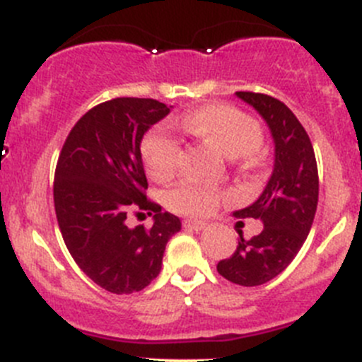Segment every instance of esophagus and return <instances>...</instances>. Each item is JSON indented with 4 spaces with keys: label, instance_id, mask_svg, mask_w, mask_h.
Masks as SVG:
<instances>
[{
    "label": "esophagus",
    "instance_id": "esophagus-1",
    "mask_svg": "<svg viewBox=\"0 0 362 362\" xmlns=\"http://www.w3.org/2000/svg\"><path fill=\"white\" fill-rule=\"evenodd\" d=\"M184 226L189 229H194V231H202V229L206 228V222L198 221V218H185Z\"/></svg>",
    "mask_w": 362,
    "mask_h": 362
}]
</instances>
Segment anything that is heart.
<instances>
[{"mask_svg":"<svg viewBox=\"0 0 362 362\" xmlns=\"http://www.w3.org/2000/svg\"><path fill=\"white\" fill-rule=\"evenodd\" d=\"M177 126L185 133L215 145L228 158L249 156L262 144V129L257 120L231 105H206L180 117ZM180 154V141L166 126L154 127L141 144V158L147 173L158 182L173 177ZM218 198V189L194 178H185L168 192L166 203L178 214L206 215L217 206Z\"/></svg>","mask_w":362,"mask_h":362,"instance_id":"1","label":"heart"}]
</instances>
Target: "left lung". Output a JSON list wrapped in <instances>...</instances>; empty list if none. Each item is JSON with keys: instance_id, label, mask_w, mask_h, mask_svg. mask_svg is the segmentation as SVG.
Listing matches in <instances>:
<instances>
[{"instance_id": "1", "label": "left lung", "mask_w": 362, "mask_h": 362, "mask_svg": "<svg viewBox=\"0 0 362 362\" xmlns=\"http://www.w3.org/2000/svg\"><path fill=\"white\" fill-rule=\"evenodd\" d=\"M268 124L275 144V163L264 191L250 206L235 211L238 218H259L262 231L243 238L217 272L238 286H262L293 262L305 243L319 202V173L312 141L282 101L259 93H236Z\"/></svg>"}]
</instances>
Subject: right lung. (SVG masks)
<instances>
[{"label": "right lung", "mask_w": 362, "mask_h": 362, "mask_svg": "<svg viewBox=\"0 0 362 362\" xmlns=\"http://www.w3.org/2000/svg\"><path fill=\"white\" fill-rule=\"evenodd\" d=\"M171 107L151 98H115L90 108L69 131L54 177L57 224L69 254L113 294L145 289L159 275L166 243L182 222L145 196L140 145ZM131 209L155 214L151 230L129 228Z\"/></svg>", "instance_id": "add662e5"}]
</instances>
